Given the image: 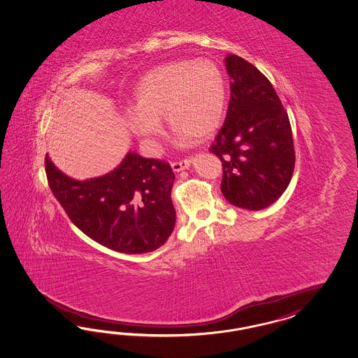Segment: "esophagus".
<instances>
[{
	"instance_id": "34e87169",
	"label": "esophagus",
	"mask_w": 358,
	"mask_h": 358,
	"mask_svg": "<svg viewBox=\"0 0 358 358\" xmlns=\"http://www.w3.org/2000/svg\"><path fill=\"white\" fill-rule=\"evenodd\" d=\"M192 158H185V159H182V161H178V162H173L171 164V167H173V170H174L175 173H179V171H183L185 169H188L191 164H192Z\"/></svg>"
}]
</instances>
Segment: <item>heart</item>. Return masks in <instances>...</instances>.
I'll return each mask as SVG.
<instances>
[{"label": "heart", "mask_w": 358, "mask_h": 358, "mask_svg": "<svg viewBox=\"0 0 358 358\" xmlns=\"http://www.w3.org/2000/svg\"><path fill=\"white\" fill-rule=\"evenodd\" d=\"M227 107V83L212 60L173 62L148 73L133 92L129 131L149 146L164 119L179 143L210 137L221 127Z\"/></svg>", "instance_id": "heart-1"}]
</instances>
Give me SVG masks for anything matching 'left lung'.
<instances>
[{
  "instance_id": "8db88e82",
  "label": "left lung",
  "mask_w": 358,
  "mask_h": 358,
  "mask_svg": "<svg viewBox=\"0 0 358 358\" xmlns=\"http://www.w3.org/2000/svg\"><path fill=\"white\" fill-rule=\"evenodd\" d=\"M230 102L210 152L222 162L230 204L260 210L284 194L294 171L292 127L272 83L251 62L227 55Z\"/></svg>"
}]
</instances>
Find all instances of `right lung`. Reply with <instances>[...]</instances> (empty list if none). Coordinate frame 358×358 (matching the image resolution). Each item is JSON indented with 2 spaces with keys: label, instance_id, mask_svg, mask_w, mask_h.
I'll return each mask as SVG.
<instances>
[{
  "label": "right lung",
  "instance_id": "add662e5",
  "mask_svg": "<svg viewBox=\"0 0 358 358\" xmlns=\"http://www.w3.org/2000/svg\"><path fill=\"white\" fill-rule=\"evenodd\" d=\"M52 194L73 224L92 241L123 254H145L166 243L175 226V175L159 159L125 155L113 171L76 180L45 155Z\"/></svg>",
  "mask_w": 358,
  "mask_h": 358
}]
</instances>
